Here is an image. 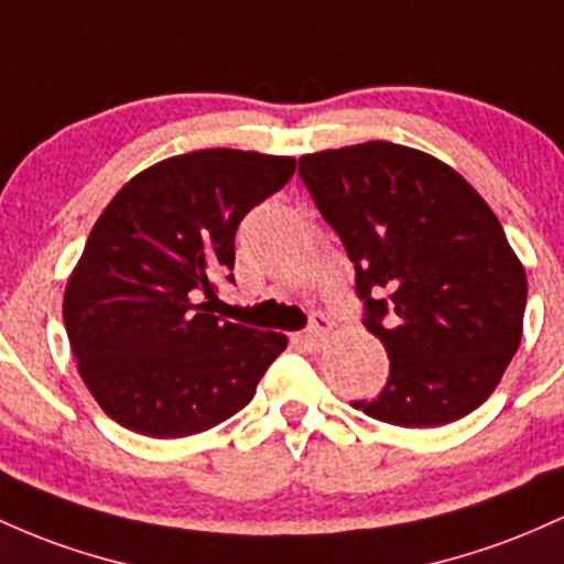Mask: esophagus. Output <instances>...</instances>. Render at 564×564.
Instances as JSON below:
<instances>
[{
	"label": "esophagus",
	"instance_id": "esophagus-1",
	"mask_svg": "<svg viewBox=\"0 0 564 564\" xmlns=\"http://www.w3.org/2000/svg\"><path fill=\"white\" fill-rule=\"evenodd\" d=\"M329 326L332 324H329V318H326V315L313 313L311 326H307L305 332L296 334V343H300L305 350H318L321 345H324L326 334H329Z\"/></svg>",
	"mask_w": 564,
	"mask_h": 564
}]
</instances>
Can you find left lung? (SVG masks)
I'll return each instance as SVG.
<instances>
[{
  "instance_id": "8db88e82",
  "label": "left lung",
  "mask_w": 564,
  "mask_h": 564,
  "mask_svg": "<svg viewBox=\"0 0 564 564\" xmlns=\"http://www.w3.org/2000/svg\"><path fill=\"white\" fill-rule=\"evenodd\" d=\"M315 208L356 268L364 326L391 375L356 410L401 429L474 412L522 339L528 278L498 216L449 165L367 141L300 158Z\"/></svg>"
}]
</instances>
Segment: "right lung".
Masks as SVG:
<instances>
[{
    "label": "right lung",
    "mask_w": 564,
    "mask_h": 564,
    "mask_svg": "<svg viewBox=\"0 0 564 564\" xmlns=\"http://www.w3.org/2000/svg\"><path fill=\"white\" fill-rule=\"evenodd\" d=\"M294 158L200 150L131 178L98 216L64 296L79 375L122 429L192 436L253 399L286 337L219 318L243 216L294 176Z\"/></svg>",
    "instance_id": "1"
}]
</instances>
